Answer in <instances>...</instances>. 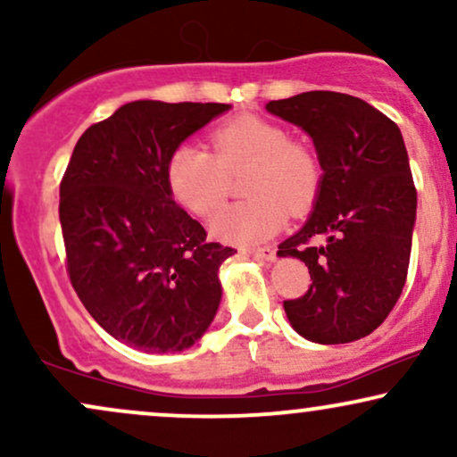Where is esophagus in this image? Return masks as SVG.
Masks as SVG:
<instances>
[{
  "label": "esophagus",
  "instance_id": "1",
  "mask_svg": "<svg viewBox=\"0 0 457 457\" xmlns=\"http://www.w3.org/2000/svg\"><path fill=\"white\" fill-rule=\"evenodd\" d=\"M246 255H251V258H258V260H264V262H272L277 258L275 249L272 246H260V249H246L245 251Z\"/></svg>",
  "mask_w": 457,
  "mask_h": 457
}]
</instances>
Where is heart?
I'll use <instances>...</instances> for the list:
<instances>
[{"label": "heart", "instance_id": "obj_1", "mask_svg": "<svg viewBox=\"0 0 457 457\" xmlns=\"http://www.w3.org/2000/svg\"><path fill=\"white\" fill-rule=\"evenodd\" d=\"M211 148L178 145L165 165V182L180 208L211 219L228 195V174L249 165L246 202L212 221L214 236L234 245L269 240L286 225L290 208L305 211L318 195L322 167L309 145L290 141L287 130L258 115H238L211 133Z\"/></svg>", "mask_w": 457, "mask_h": 457}]
</instances>
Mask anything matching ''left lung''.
I'll return each instance as SVG.
<instances>
[{"label":"left lung","mask_w":457,"mask_h":457,"mask_svg":"<svg viewBox=\"0 0 457 457\" xmlns=\"http://www.w3.org/2000/svg\"><path fill=\"white\" fill-rule=\"evenodd\" d=\"M266 109L305 130L324 171L312 217L277 251L312 275L305 295L283 301L286 316L309 342H356L385 322L408 275L417 188L402 133L350 94L303 92Z\"/></svg>","instance_id":"8db88e82"}]
</instances>
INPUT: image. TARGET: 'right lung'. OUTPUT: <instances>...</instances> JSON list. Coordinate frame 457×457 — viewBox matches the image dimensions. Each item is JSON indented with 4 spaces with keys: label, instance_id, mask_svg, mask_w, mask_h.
I'll list each match as a JSON object with an SVG mask.
<instances>
[{
    "label": "right lung",
    "instance_id": "right-lung-1",
    "mask_svg": "<svg viewBox=\"0 0 457 457\" xmlns=\"http://www.w3.org/2000/svg\"><path fill=\"white\" fill-rule=\"evenodd\" d=\"M223 103L133 101L77 141L60 185L66 270L83 307L118 342L180 353L211 327L232 246L171 197L170 154L228 112Z\"/></svg>",
    "mask_w": 457,
    "mask_h": 457
}]
</instances>
